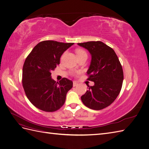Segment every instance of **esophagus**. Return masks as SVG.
<instances>
[{
  "instance_id": "34e87169",
  "label": "esophagus",
  "mask_w": 149,
  "mask_h": 149,
  "mask_svg": "<svg viewBox=\"0 0 149 149\" xmlns=\"http://www.w3.org/2000/svg\"><path fill=\"white\" fill-rule=\"evenodd\" d=\"M78 84V83H77V82H76V81H73V86L74 87H75V86H77Z\"/></svg>"
}]
</instances>
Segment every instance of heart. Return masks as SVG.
Masks as SVG:
<instances>
[{
  "label": "heart",
  "mask_w": 149,
  "mask_h": 149,
  "mask_svg": "<svg viewBox=\"0 0 149 149\" xmlns=\"http://www.w3.org/2000/svg\"><path fill=\"white\" fill-rule=\"evenodd\" d=\"M76 53H77V55H87L86 53L85 52V51L83 50V49H78L76 51Z\"/></svg>",
  "instance_id": "b5f03b06"
}]
</instances>
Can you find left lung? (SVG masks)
<instances>
[{"label": "left lung", "mask_w": 149, "mask_h": 149, "mask_svg": "<svg viewBox=\"0 0 149 149\" xmlns=\"http://www.w3.org/2000/svg\"><path fill=\"white\" fill-rule=\"evenodd\" d=\"M78 45L90 53L91 64L88 80L94 83L81 97L84 104L94 110L104 109L114 101L120 91L124 73L114 49L102 42H88Z\"/></svg>", "instance_id": "left-lung-1"}]
</instances>
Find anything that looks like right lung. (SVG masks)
<instances>
[{
  "mask_svg": "<svg viewBox=\"0 0 149 149\" xmlns=\"http://www.w3.org/2000/svg\"><path fill=\"white\" fill-rule=\"evenodd\" d=\"M73 43L46 40L38 43L26 57L23 66L22 84L26 97L33 106L45 112H54L64 104L72 81L63 78L59 83L51 71L60 64V57Z\"/></svg>",
  "mask_w": 149,
  "mask_h": 149,
  "instance_id": "right-lung-1",
  "label": "right lung"
}]
</instances>
